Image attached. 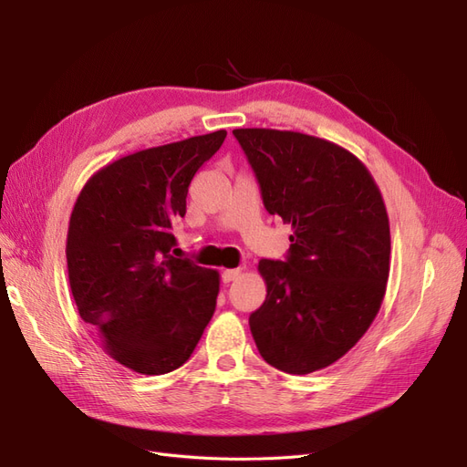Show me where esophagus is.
Listing matches in <instances>:
<instances>
[{"mask_svg": "<svg viewBox=\"0 0 467 467\" xmlns=\"http://www.w3.org/2000/svg\"><path fill=\"white\" fill-rule=\"evenodd\" d=\"M239 276H242V268H225V271L222 273V280L223 282H234Z\"/></svg>", "mask_w": 467, "mask_h": 467, "instance_id": "esophagus-1", "label": "esophagus"}]
</instances>
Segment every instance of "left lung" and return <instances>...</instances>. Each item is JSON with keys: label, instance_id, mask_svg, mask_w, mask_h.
Returning <instances> with one entry per match:
<instances>
[{"label": "left lung", "instance_id": "left-lung-1", "mask_svg": "<svg viewBox=\"0 0 467 467\" xmlns=\"http://www.w3.org/2000/svg\"><path fill=\"white\" fill-rule=\"evenodd\" d=\"M268 214L292 225L286 261H259L249 317L261 357L286 374L327 368L368 331L389 276V218L372 173L329 140L235 129Z\"/></svg>", "mask_w": 467, "mask_h": 467}]
</instances>
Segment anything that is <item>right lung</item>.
I'll return each mask as SVG.
<instances>
[{
	"label": "right lung",
	"mask_w": 467,
	"mask_h": 467,
	"mask_svg": "<svg viewBox=\"0 0 467 467\" xmlns=\"http://www.w3.org/2000/svg\"><path fill=\"white\" fill-rule=\"evenodd\" d=\"M225 130L148 148L99 169L67 225V278L103 350L146 376L177 370L214 316L220 273L169 255L189 185Z\"/></svg>",
	"instance_id": "obj_1"
}]
</instances>
